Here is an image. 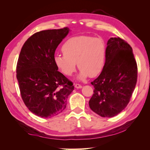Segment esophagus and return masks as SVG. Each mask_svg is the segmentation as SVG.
Listing matches in <instances>:
<instances>
[{
	"label": "esophagus",
	"mask_w": 150,
	"mask_h": 150,
	"mask_svg": "<svg viewBox=\"0 0 150 150\" xmlns=\"http://www.w3.org/2000/svg\"><path fill=\"white\" fill-rule=\"evenodd\" d=\"M74 87H75L76 88H77V89H79V88H82V86H81V85L79 84H74Z\"/></svg>",
	"instance_id": "obj_1"
}]
</instances>
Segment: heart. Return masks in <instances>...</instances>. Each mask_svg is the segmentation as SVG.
I'll return each instance as SVG.
<instances>
[{"instance_id": "obj_1", "label": "heart", "mask_w": 150, "mask_h": 150, "mask_svg": "<svg viewBox=\"0 0 150 150\" xmlns=\"http://www.w3.org/2000/svg\"><path fill=\"white\" fill-rule=\"evenodd\" d=\"M63 54H56L54 61L62 74L70 76L80 69L78 78L83 81L87 77L100 73L105 64L106 45L99 38L79 35L71 38L63 44Z\"/></svg>"}]
</instances>
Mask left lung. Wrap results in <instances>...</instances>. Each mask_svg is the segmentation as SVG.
<instances>
[{
	"mask_svg": "<svg viewBox=\"0 0 150 150\" xmlns=\"http://www.w3.org/2000/svg\"><path fill=\"white\" fill-rule=\"evenodd\" d=\"M137 64L133 49L120 38H111L106 47L105 64L91 84V110L104 117L118 115L127 106L137 81Z\"/></svg>",
	"mask_w": 150,
	"mask_h": 150,
	"instance_id": "obj_1",
	"label": "left lung"
}]
</instances>
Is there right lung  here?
I'll return each instance as SVG.
<instances>
[{"label":"right lung","instance_id":"1","mask_svg":"<svg viewBox=\"0 0 150 150\" xmlns=\"http://www.w3.org/2000/svg\"><path fill=\"white\" fill-rule=\"evenodd\" d=\"M69 31L64 28L38 32L21 49L16 68L21 97L29 110L41 117L62 112L74 90L73 84L57 71L54 61L56 48Z\"/></svg>","mask_w":150,"mask_h":150}]
</instances>
